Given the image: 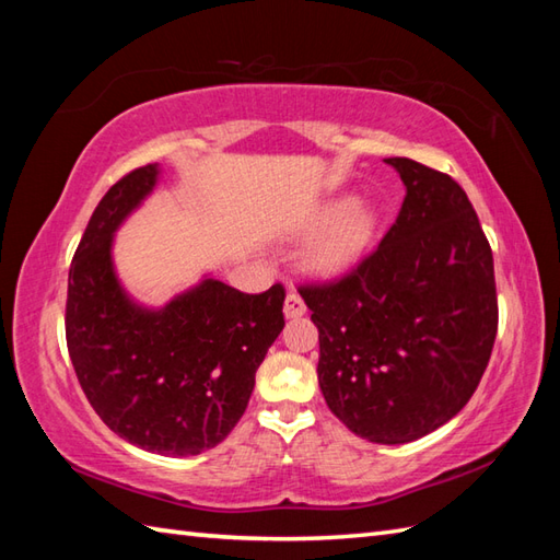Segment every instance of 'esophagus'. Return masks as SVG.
Listing matches in <instances>:
<instances>
[{
	"mask_svg": "<svg viewBox=\"0 0 560 560\" xmlns=\"http://www.w3.org/2000/svg\"><path fill=\"white\" fill-rule=\"evenodd\" d=\"M305 301L301 299L299 293H295L293 289L287 293V303H283V315H287L289 319H293V317H301V315H305Z\"/></svg>",
	"mask_w": 560,
	"mask_h": 560,
	"instance_id": "obj_1",
	"label": "esophagus"
}]
</instances>
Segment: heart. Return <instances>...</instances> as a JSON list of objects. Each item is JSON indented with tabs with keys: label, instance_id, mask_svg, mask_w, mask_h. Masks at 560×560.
<instances>
[{
	"label": "heart",
	"instance_id": "b5f03b06",
	"mask_svg": "<svg viewBox=\"0 0 560 560\" xmlns=\"http://www.w3.org/2000/svg\"><path fill=\"white\" fill-rule=\"evenodd\" d=\"M323 219L327 223L307 245V265L325 273L347 269L371 245L377 213L365 201L335 199L325 207Z\"/></svg>",
	"mask_w": 560,
	"mask_h": 560
}]
</instances>
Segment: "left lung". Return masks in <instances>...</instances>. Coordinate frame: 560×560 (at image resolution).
Masks as SVG:
<instances>
[{"mask_svg":"<svg viewBox=\"0 0 560 560\" xmlns=\"http://www.w3.org/2000/svg\"><path fill=\"white\" fill-rule=\"evenodd\" d=\"M404 195L397 221L341 279L299 293L319 331L317 380L359 438L401 445L462 411L489 365L493 253L467 192L411 159H385Z\"/></svg>","mask_w":560,"mask_h":560,"instance_id":"1","label":"left lung"}]
</instances>
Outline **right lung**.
I'll use <instances>...</instances> for the list:
<instances>
[{
	"label": "right lung",
	"instance_id": "1",
	"mask_svg": "<svg viewBox=\"0 0 560 560\" xmlns=\"http://www.w3.org/2000/svg\"><path fill=\"white\" fill-rule=\"evenodd\" d=\"M159 165L120 177L69 267L67 349L79 385L113 433L159 455L217 447L247 409L255 373L283 329L281 283L243 293L205 279L161 311L137 305L113 267V235L151 192Z\"/></svg>",
	"mask_w": 560,
	"mask_h": 560
}]
</instances>
